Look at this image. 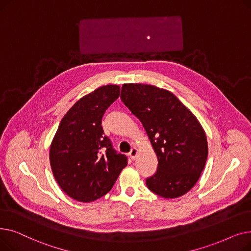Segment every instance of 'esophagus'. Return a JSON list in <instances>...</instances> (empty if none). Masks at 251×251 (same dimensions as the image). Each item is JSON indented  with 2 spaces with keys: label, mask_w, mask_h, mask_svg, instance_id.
<instances>
[{
  "label": "esophagus",
  "mask_w": 251,
  "mask_h": 251,
  "mask_svg": "<svg viewBox=\"0 0 251 251\" xmlns=\"http://www.w3.org/2000/svg\"><path fill=\"white\" fill-rule=\"evenodd\" d=\"M136 154H137V149H136V148H133L132 150L130 151V152H129V155H130V157H131V159H132V160L135 159Z\"/></svg>",
  "instance_id": "34e87169"
}]
</instances>
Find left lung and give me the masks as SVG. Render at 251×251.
I'll use <instances>...</instances> for the list:
<instances>
[{
  "instance_id": "8db88e82",
  "label": "left lung",
  "mask_w": 251,
  "mask_h": 251,
  "mask_svg": "<svg viewBox=\"0 0 251 251\" xmlns=\"http://www.w3.org/2000/svg\"><path fill=\"white\" fill-rule=\"evenodd\" d=\"M121 100L146 129L157 156L147 178L151 191L165 199L187 193L200 179L208 153L200 122L172 92L153 85H122Z\"/></svg>"
}]
</instances>
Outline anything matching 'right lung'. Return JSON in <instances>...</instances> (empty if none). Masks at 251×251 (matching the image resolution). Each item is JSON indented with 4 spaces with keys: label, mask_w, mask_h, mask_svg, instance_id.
<instances>
[{
    "label": "right lung",
    "mask_w": 251,
    "mask_h": 251,
    "mask_svg": "<svg viewBox=\"0 0 251 251\" xmlns=\"http://www.w3.org/2000/svg\"><path fill=\"white\" fill-rule=\"evenodd\" d=\"M120 96L118 85L99 87L76 101L61 120L50 150L52 174L73 200L90 202L107 194L127 166L104 135L102 116Z\"/></svg>",
    "instance_id": "1"
}]
</instances>
